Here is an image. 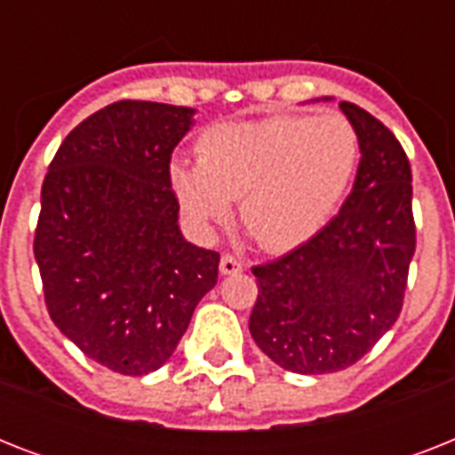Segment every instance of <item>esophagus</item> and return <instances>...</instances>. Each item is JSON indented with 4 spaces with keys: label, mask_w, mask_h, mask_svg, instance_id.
Listing matches in <instances>:
<instances>
[{
    "label": "esophagus",
    "mask_w": 455,
    "mask_h": 455,
    "mask_svg": "<svg viewBox=\"0 0 455 455\" xmlns=\"http://www.w3.org/2000/svg\"><path fill=\"white\" fill-rule=\"evenodd\" d=\"M243 267H245V264H243L241 259L231 257V255H224V257H221V262H220V271L224 274V276H235V274H241Z\"/></svg>",
    "instance_id": "obj_1"
}]
</instances>
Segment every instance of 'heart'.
Segmentation results:
<instances>
[{
  "label": "heart",
  "instance_id": "obj_1",
  "mask_svg": "<svg viewBox=\"0 0 455 455\" xmlns=\"http://www.w3.org/2000/svg\"><path fill=\"white\" fill-rule=\"evenodd\" d=\"M198 163L174 157L170 186L181 212L212 235L241 198V221L267 252L311 241L352 184L359 139L345 117L271 116L203 132Z\"/></svg>",
  "mask_w": 455,
  "mask_h": 455
}]
</instances>
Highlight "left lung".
<instances>
[{
	"mask_svg": "<svg viewBox=\"0 0 455 455\" xmlns=\"http://www.w3.org/2000/svg\"><path fill=\"white\" fill-rule=\"evenodd\" d=\"M314 101H332L331 96ZM359 139V170L339 212L311 241L255 267L250 332L285 371L335 373L395 325L416 252L411 164L392 132L339 103Z\"/></svg>",
	"mask_w": 455,
	"mask_h": 455,
	"instance_id": "left-lung-1",
	"label": "left lung"
}]
</instances>
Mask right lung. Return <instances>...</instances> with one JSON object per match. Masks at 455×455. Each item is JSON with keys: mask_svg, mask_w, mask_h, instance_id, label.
I'll use <instances>...</instances> for the list:
<instances>
[{"mask_svg": "<svg viewBox=\"0 0 455 455\" xmlns=\"http://www.w3.org/2000/svg\"><path fill=\"white\" fill-rule=\"evenodd\" d=\"M196 110L117 101L80 123L49 164L35 231L49 316L123 375L163 366L217 283L220 255L179 228L170 157Z\"/></svg>", "mask_w": 455, "mask_h": 455, "instance_id": "obj_1", "label": "right lung"}]
</instances>
